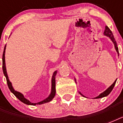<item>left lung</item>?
<instances>
[{
	"label": "left lung",
	"instance_id": "left-lung-1",
	"mask_svg": "<svg viewBox=\"0 0 123 123\" xmlns=\"http://www.w3.org/2000/svg\"><path fill=\"white\" fill-rule=\"evenodd\" d=\"M104 35L107 36V37H110V39L112 40V41L113 42V43L114 44L115 49L116 50L117 52V54H118V56H119V50H118V47H117V43H116V40H115L114 37V36H113L112 32V31H111V29H109V28L107 27V26H106V27H105V31H104ZM116 81H117V80H116L114 81V83H113V84H112V85H111V86H110V87H109L108 88L107 90H105V91L103 92H102V93L100 94H99L98 96L96 97L95 98H103V97H105V96H107L109 95V94L111 93V92L112 91L113 88H114V87ZM75 82H76V80H75ZM79 93L82 96L85 97V96H84L83 94H82L80 92H79Z\"/></svg>",
	"mask_w": 123,
	"mask_h": 123
}]
</instances>
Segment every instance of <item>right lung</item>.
<instances>
[{
  "instance_id": "add662e5",
  "label": "right lung",
  "mask_w": 123,
  "mask_h": 123,
  "mask_svg": "<svg viewBox=\"0 0 123 123\" xmlns=\"http://www.w3.org/2000/svg\"><path fill=\"white\" fill-rule=\"evenodd\" d=\"M6 44L5 45L4 50V52H3L2 55V69H3V73H4V75L6 78L7 80V86H8V87L9 89V90L11 91V92L13 93L15 96H16L17 98H18L19 100L23 102L25 104H27V105H41V104H43V103H48V102H50V101H52V99L54 98L55 95V75L57 74V71H55L53 74V76H52V90H51V93L49 95L48 98H46V99L43 100V101H40V102H38L37 103H31V101H29L28 99H27L25 98L24 97V96L22 94V93H20V92L16 91H14V89H13L12 86V84H11V82L9 81L8 78V76H7V74L6 71V63H5V50H6Z\"/></svg>"
}]
</instances>
